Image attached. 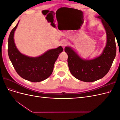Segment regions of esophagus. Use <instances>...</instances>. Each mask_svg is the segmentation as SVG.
<instances>
[{"mask_svg":"<svg viewBox=\"0 0 120 120\" xmlns=\"http://www.w3.org/2000/svg\"><path fill=\"white\" fill-rule=\"evenodd\" d=\"M67 43V41H66V40H63V41H61V42H60V45H61V46L63 47V48L64 49V47L66 46Z\"/></svg>","mask_w":120,"mask_h":120,"instance_id":"esophagus-1","label":"esophagus"}]
</instances>
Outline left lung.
<instances>
[{
    "label": "left lung",
    "mask_w": 120,
    "mask_h": 120,
    "mask_svg": "<svg viewBox=\"0 0 120 120\" xmlns=\"http://www.w3.org/2000/svg\"><path fill=\"white\" fill-rule=\"evenodd\" d=\"M96 17L101 20L107 35L106 45L100 56L93 59L86 60L71 47L68 46L64 49L68 56V63L71 73L76 79L85 82H95L105 77L109 71L116 54V36L111 26L101 16Z\"/></svg>",
    "instance_id": "8db88e82"
}]
</instances>
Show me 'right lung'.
Returning a JSON list of instances; mask_svg holds the SVG:
<instances>
[{"instance_id": "obj_1", "label": "right lung", "mask_w": 120, "mask_h": 120, "mask_svg": "<svg viewBox=\"0 0 120 120\" xmlns=\"http://www.w3.org/2000/svg\"><path fill=\"white\" fill-rule=\"evenodd\" d=\"M19 22L10 32L8 38V54L17 73L20 77L32 82H39L52 75L54 63L60 53L63 51L61 46L49 49L41 55L31 57L21 53L16 48L14 34Z\"/></svg>"}]
</instances>
